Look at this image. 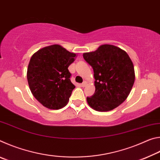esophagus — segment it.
Here are the masks:
<instances>
[{
  "label": "esophagus",
  "mask_w": 160,
  "mask_h": 160,
  "mask_svg": "<svg viewBox=\"0 0 160 160\" xmlns=\"http://www.w3.org/2000/svg\"><path fill=\"white\" fill-rule=\"evenodd\" d=\"M86 85H87V82H85V81H84V82L82 84H80V86L82 87V88H84V87L86 86Z\"/></svg>",
  "instance_id": "obj_1"
}]
</instances>
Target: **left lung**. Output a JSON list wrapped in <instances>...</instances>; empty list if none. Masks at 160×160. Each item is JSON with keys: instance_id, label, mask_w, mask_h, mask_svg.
Here are the masks:
<instances>
[{"instance_id": "obj_1", "label": "left lung", "mask_w": 160, "mask_h": 160, "mask_svg": "<svg viewBox=\"0 0 160 160\" xmlns=\"http://www.w3.org/2000/svg\"><path fill=\"white\" fill-rule=\"evenodd\" d=\"M94 70L95 92L87 97L89 106L109 112L125 101L135 81L133 63L125 51L113 45H101L95 51L83 53Z\"/></svg>"}]
</instances>
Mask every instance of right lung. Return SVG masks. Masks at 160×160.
I'll list each match as a JSON object with an SVG mask.
<instances>
[{
    "instance_id": "obj_1",
    "label": "right lung",
    "mask_w": 160,
    "mask_h": 160,
    "mask_svg": "<svg viewBox=\"0 0 160 160\" xmlns=\"http://www.w3.org/2000/svg\"><path fill=\"white\" fill-rule=\"evenodd\" d=\"M76 54L58 44L41 48L30 58L27 72L29 89L43 106L61 109L67 104L75 86L68 68Z\"/></svg>"
}]
</instances>
